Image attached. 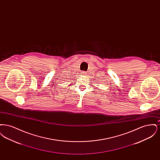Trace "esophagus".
<instances>
[{"instance_id": "34e87169", "label": "esophagus", "mask_w": 160, "mask_h": 160, "mask_svg": "<svg viewBox=\"0 0 160 160\" xmlns=\"http://www.w3.org/2000/svg\"><path fill=\"white\" fill-rule=\"evenodd\" d=\"M82 75H86V74H86V72H82Z\"/></svg>"}]
</instances>
